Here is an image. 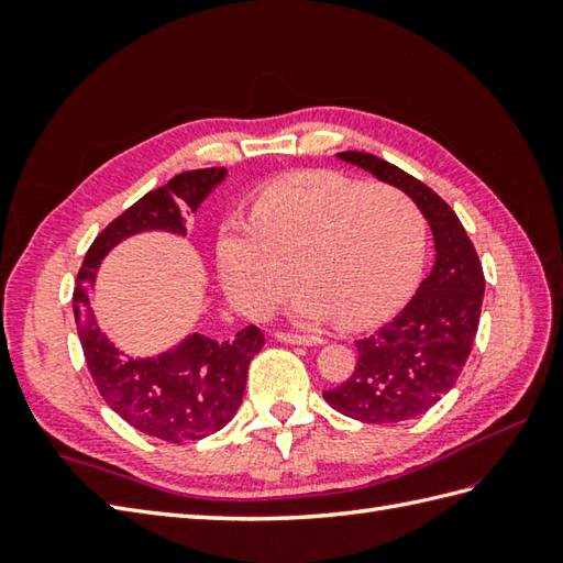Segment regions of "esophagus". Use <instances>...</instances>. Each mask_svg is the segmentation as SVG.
Instances as JSON below:
<instances>
[{"mask_svg":"<svg viewBox=\"0 0 563 563\" xmlns=\"http://www.w3.org/2000/svg\"><path fill=\"white\" fill-rule=\"evenodd\" d=\"M273 336L278 339V341H283V343H292V345H319V343H324V341L317 339V336H297V333H283V331L273 333Z\"/></svg>","mask_w":563,"mask_h":563,"instance_id":"1","label":"esophagus"}]
</instances>
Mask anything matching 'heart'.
<instances>
[{"label": "heart", "mask_w": 563, "mask_h": 563, "mask_svg": "<svg viewBox=\"0 0 563 563\" xmlns=\"http://www.w3.org/2000/svg\"><path fill=\"white\" fill-rule=\"evenodd\" d=\"M214 251L224 292L244 314L268 317L300 271L307 288L292 302L297 321L339 319L365 329L411 292L423 266L426 220L397 188L300 172L263 186L249 220L227 218Z\"/></svg>", "instance_id": "b5f03b06"}]
</instances>
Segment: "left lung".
Wrapping results in <instances>:
<instances>
[{"instance_id": "1", "label": "left lung", "mask_w": 563, "mask_h": 563, "mask_svg": "<svg viewBox=\"0 0 563 563\" xmlns=\"http://www.w3.org/2000/svg\"><path fill=\"white\" fill-rule=\"evenodd\" d=\"M336 157L404 190L433 232V271L389 324L355 341L353 375L324 391L331 409L355 421L401 423L426 413L460 379L479 329L486 285L482 261L460 218L435 190L375 154L339 152Z\"/></svg>"}]
</instances>
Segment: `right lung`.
I'll return each mask as SVG.
<instances>
[{"mask_svg":"<svg viewBox=\"0 0 563 563\" xmlns=\"http://www.w3.org/2000/svg\"><path fill=\"white\" fill-rule=\"evenodd\" d=\"M224 178L222 166L184 172L142 196L93 239L71 295L84 357L103 401L140 433L166 442L208 438L232 421L242 406L249 363L266 343L261 329L249 324L230 341L190 333L159 355L133 357L101 331L89 290L101 261L125 239L142 232L186 236L184 212H196Z\"/></svg>","mask_w":563,"mask_h":563,"instance_id":"obj_1","label":"right lung"}]
</instances>
